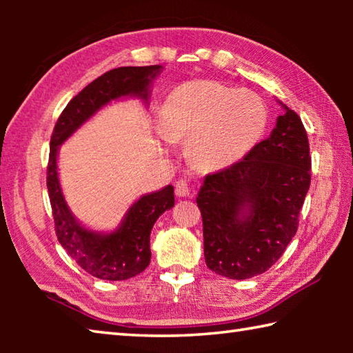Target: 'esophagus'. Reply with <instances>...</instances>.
I'll return each instance as SVG.
<instances>
[{
  "label": "esophagus",
  "instance_id": "obj_1",
  "mask_svg": "<svg viewBox=\"0 0 353 353\" xmlns=\"http://www.w3.org/2000/svg\"><path fill=\"white\" fill-rule=\"evenodd\" d=\"M174 187H176V194L179 196V198H187V196L191 194L188 182L183 181V179H182V181H177Z\"/></svg>",
  "mask_w": 353,
  "mask_h": 353
}]
</instances>
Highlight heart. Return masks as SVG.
Wrapping results in <instances>:
<instances>
[{"label": "heart", "mask_w": 353, "mask_h": 353, "mask_svg": "<svg viewBox=\"0 0 353 353\" xmlns=\"http://www.w3.org/2000/svg\"><path fill=\"white\" fill-rule=\"evenodd\" d=\"M266 107L255 93L213 81L176 87L160 107L165 139L187 140V154L199 168L221 170L243 159L266 128Z\"/></svg>", "instance_id": "b5f03b06"}]
</instances>
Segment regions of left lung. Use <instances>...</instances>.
<instances>
[{"label": "left lung", "mask_w": 353, "mask_h": 353, "mask_svg": "<svg viewBox=\"0 0 353 353\" xmlns=\"http://www.w3.org/2000/svg\"><path fill=\"white\" fill-rule=\"evenodd\" d=\"M282 104V103H280ZM240 162L207 174L198 193L205 263L219 276H259L283 255L312 182L307 130L294 110Z\"/></svg>", "instance_id": "left-lung-1"}]
</instances>
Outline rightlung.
<instances>
[{
    "mask_svg": "<svg viewBox=\"0 0 353 353\" xmlns=\"http://www.w3.org/2000/svg\"><path fill=\"white\" fill-rule=\"evenodd\" d=\"M162 65L119 67L99 76L70 101L59 117L50 141L46 187L59 243L83 271L103 280H126L143 272L151 261L149 235L163 212L174 207V187L168 185L134 202L110 234L83 227L65 202L57 174L59 146L110 101L137 97L148 104L149 87Z\"/></svg>",
    "mask_w": 353,
    "mask_h": 353,
    "instance_id": "1",
    "label": "right lung"
}]
</instances>
